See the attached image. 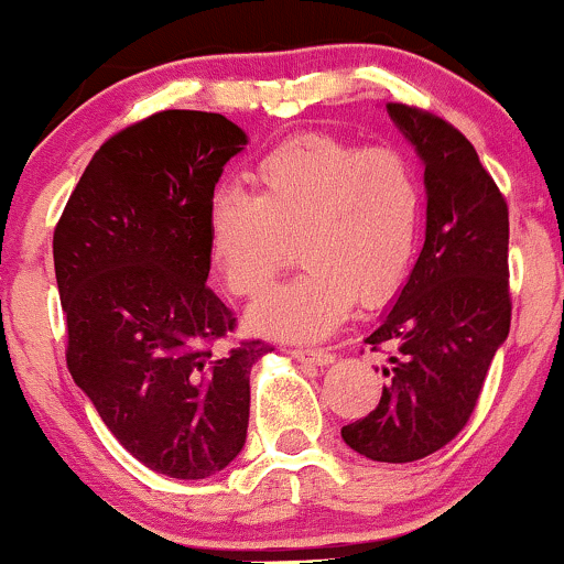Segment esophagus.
I'll use <instances>...</instances> for the list:
<instances>
[{
    "mask_svg": "<svg viewBox=\"0 0 564 564\" xmlns=\"http://www.w3.org/2000/svg\"><path fill=\"white\" fill-rule=\"evenodd\" d=\"M296 360H304V364H315V366H328L334 360V355L328 349H313V347H294L289 349Z\"/></svg>",
    "mask_w": 564,
    "mask_h": 564,
    "instance_id": "34e87169",
    "label": "esophagus"
}]
</instances>
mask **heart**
Instances as JSON below:
<instances>
[{
    "label": "heart",
    "mask_w": 564,
    "mask_h": 564,
    "mask_svg": "<svg viewBox=\"0 0 564 564\" xmlns=\"http://www.w3.org/2000/svg\"><path fill=\"white\" fill-rule=\"evenodd\" d=\"M251 193L219 191L209 251L238 296H260L294 257L304 270L251 307V326L286 339H321L355 302L377 304L403 286L416 257L424 185L398 148L304 134L257 161Z\"/></svg>",
    "instance_id": "1"
}]
</instances>
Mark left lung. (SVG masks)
Segmentation results:
<instances>
[{
  "mask_svg": "<svg viewBox=\"0 0 564 564\" xmlns=\"http://www.w3.org/2000/svg\"><path fill=\"white\" fill-rule=\"evenodd\" d=\"M387 113L424 161L426 238L398 302L366 336L373 349L392 347L379 405L341 437L371 462L408 464L467 426L509 336V209L456 127L403 102H387Z\"/></svg>",
  "mask_w": 564,
  "mask_h": 564,
  "instance_id": "left-lung-1",
  "label": "left lung"
}]
</instances>
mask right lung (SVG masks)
Masks as SVG:
<instances>
[{
  "instance_id": "add662e5",
  "label": "right lung",
  "mask_w": 564,
  "mask_h": 564,
  "mask_svg": "<svg viewBox=\"0 0 564 564\" xmlns=\"http://www.w3.org/2000/svg\"><path fill=\"white\" fill-rule=\"evenodd\" d=\"M246 132L161 111L100 145L55 228L66 364L102 424L159 475L204 480L238 456L262 339L225 347L232 310L206 286L209 209Z\"/></svg>"
}]
</instances>
